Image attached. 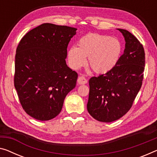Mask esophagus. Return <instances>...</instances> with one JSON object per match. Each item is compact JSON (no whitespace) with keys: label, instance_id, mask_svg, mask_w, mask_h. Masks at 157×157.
<instances>
[{"label":"esophagus","instance_id":"1","mask_svg":"<svg viewBox=\"0 0 157 157\" xmlns=\"http://www.w3.org/2000/svg\"><path fill=\"white\" fill-rule=\"evenodd\" d=\"M77 81H78V84H86L87 83H88V80H87V79L83 76H79Z\"/></svg>","mask_w":157,"mask_h":157}]
</instances>
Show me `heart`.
<instances>
[{
	"label": "heart",
	"mask_w": 157,
	"mask_h": 157,
	"mask_svg": "<svg viewBox=\"0 0 157 157\" xmlns=\"http://www.w3.org/2000/svg\"><path fill=\"white\" fill-rule=\"evenodd\" d=\"M78 46L70 48L68 61L72 69H78L86 63L96 73H106L117 64L121 53V44L116 38L100 33H88L79 39Z\"/></svg>",
	"instance_id": "1"
}]
</instances>
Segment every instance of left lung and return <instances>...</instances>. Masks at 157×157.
<instances>
[{
    "instance_id": "left-lung-1",
    "label": "left lung",
    "mask_w": 157,
    "mask_h": 157,
    "mask_svg": "<svg viewBox=\"0 0 157 157\" xmlns=\"http://www.w3.org/2000/svg\"><path fill=\"white\" fill-rule=\"evenodd\" d=\"M118 30L126 40L124 54L114 68L89 80L87 109L101 122L114 121L128 112L144 78L145 54L143 45L128 31Z\"/></svg>"
}]
</instances>
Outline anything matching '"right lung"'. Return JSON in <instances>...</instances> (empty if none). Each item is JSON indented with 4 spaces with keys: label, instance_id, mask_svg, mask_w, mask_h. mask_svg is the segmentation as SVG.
Returning <instances> with one entry per match:
<instances>
[{
    "label": "right lung",
    "instance_id": "obj_1",
    "mask_svg": "<svg viewBox=\"0 0 157 157\" xmlns=\"http://www.w3.org/2000/svg\"><path fill=\"white\" fill-rule=\"evenodd\" d=\"M76 29L45 23L24 36L16 50L14 84L31 117L53 119L75 88L78 74L66 64L67 46Z\"/></svg>",
    "mask_w": 157,
    "mask_h": 157
}]
</instances>
